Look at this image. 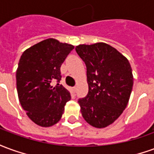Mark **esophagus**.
<instances>
[{
    "instance_id": "obj_1",
    "label": "esophagus",
    "mask_w": 154,
    "mask_h": 154,
    "mask_svg": "<svg viewBox=\"0 0 154 154\" xmlns=\"http://www.w3.org/2000/svg\"><path fill=\"white\" fill-rule=\"evenodd\" d=\"M76 90H77L76 87H72V91L73 93H75V92H76Z\"/></svg>"
}]
</instances>
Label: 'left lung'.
I'll return each instance as SVG.
<instances>
[{
  "label": "left lung",
  "instance_id": "obj_1",
  "mask_svg": "<svg viewBox=\"0 0 154 154\" xmlns=\"http://www.w3.org/2000/svg\"><path fill=\"white\" fill-rule=\"evenodd\" d=\"M87 66L88 94L78 103L84 119L96 128H105L117 119L129 102L134 77L129 61L105 43L76 47Z\"/></svg>",
  "mask_w": 154,
  "mask_h": 154
}]
</instances>
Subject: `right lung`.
Returning a JSON list of instances; mask_svg holds the SVG:
<instances>
[{"label":"right lung","instance_id":"1","mask_svg":"<svg viewBox=\"0 0 154 154\" xmlns=\"http://www.w3.org/2000/svg\"><path fill=\"white\" fill-rule=\"evenodd\" d=\"M73 45L48 38L23 53L16 71L20 103L33 122L49 127L60 120L70 92L59 85L60 67ZM57 82L55 87L51 86Z\"/></svg>","mask_w":154,"mask_h":154}]
</instances>
